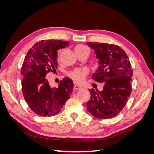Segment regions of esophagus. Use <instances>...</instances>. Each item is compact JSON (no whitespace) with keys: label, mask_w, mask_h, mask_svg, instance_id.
I'll use <instances>...</instances> for the list:
<instances>
[{"label":"esophagus","mask_w":154,"mask_h":154,"mask_svg":"<svg viewBox=\"0 0 154 154\" xmlns=\"http://www.w3.org/2000/svg\"><path fill=\"white\" fill-rule=\"evenodd\" d=\"M83 88L82 86L80 85H78V84H74V89L75 90H79V89H82Z\"/></svg>","instance_id":"34e87169"}]
</instances>
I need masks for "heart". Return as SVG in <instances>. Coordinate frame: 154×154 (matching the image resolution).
Wrapping results in <instances>:
<instances>
[{"mask_svg":"<svg viewBox=\"0 0 154 154\" xmlns=\"http://www.w3.org/2000/svg\"><path fill=\"white\" fill-rule=\"evenodd\" d=\"M74 49H75V52L77 53V52H80V51L87 50L88 49L87 47H85V46L83 45H78L76 46ZM60 53H61V51H59L58 57H60ZM86 74H87V71L85 69L74 70V71L69 73V75L73 79V80H74L76 82H80L83 80V79H84Z\"/></svg>","mask_w":154,"mask_h":154,"instance_id":"b5f03b06","label":"heart"}]
</instances>
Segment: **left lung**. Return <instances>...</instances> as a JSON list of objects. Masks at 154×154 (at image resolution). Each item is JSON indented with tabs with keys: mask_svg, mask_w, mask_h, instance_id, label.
<instances>
[{
	"mask_svg": "<svg viewBox=\"0 0 154 154\" xmlns=\"http://www.w3.org/2000/svg\"><path fill=\"white\" fill-rule=\"evenodd\" d=\"M94 51L99 67L92 77L103 83L101 91L89 90L91 98L87 110L98 119L114 118L123 110L132 92L133 71L125 51L118 45L87 42Z\"/></svg>",
	"mask_w": 154,
	"mask_h": 154,
	"instance_id": "8db88e82",
	"label": "left lung"
}]
</instances>
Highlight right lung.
<instances>
[{
    "label": "right lung",
    "instance_id": "right-lung-1",
    "mask_svg": "<svg viewBox=\"0 0 154 154\" xmlns=\"http://www.w3.org/2000/svg\"><path fill=\"white\" fill-rule=\"evenodd\" d=\"M67 41L42 40L35 44L22 64V90L30 109L41 116H53L62 110L70 98L74 84L64 78L58 87H51L45 76L57 69L58 50L69 45Z\"/></svg>",
    "mask_w": 154,
    "mask_h": 154
}]
</instances>
